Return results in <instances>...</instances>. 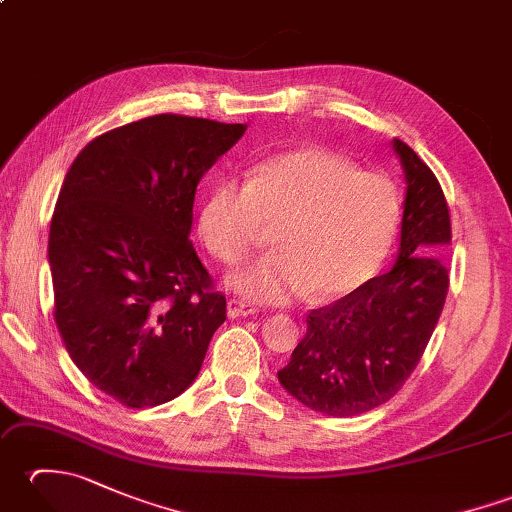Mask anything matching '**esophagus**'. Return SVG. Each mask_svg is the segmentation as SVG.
Instances as JSON below:
<instances>
[{
    "mask_svg": "<svg viewBox=\"0 0 512 512\" xmlns=\"http://www.w3.org/2000/svg\"><path fill=\"white\" fill-rule=\"evenodd\" d=\"M226 312L231 319H237V317H248V314H255L257 308L250 306V303H246L242 299H231L226 306Z\"/></svg>",
    "mask_w": 512,
    "mask_h": 512,
    "instance_id": "1",
    "label": "esophagus"
}]
</instances>
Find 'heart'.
<instances>
[{
	"label": "heart",
	"mask_w": 512,
	"mask_h": 512,
	"mask_svg": "<svg viewBox=\"0 0 512 512\" xmlns=\"http://www.w3.org/2000/svg\"><path fill=\"white\" fill-rule=\"evenodd\" d=\"M398 224L396 184L325 149L284 151L250 167L246 180H217L198 217L204 246L228 266L270 226L273 253L228 279L266 303L350 295L383 266Z\"/></svg>",
	"instance_id": "1"
}]
</instances>
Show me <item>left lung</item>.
<instances>
[{
  "instance_id": "obj_1",
  "label": "left lung",
  "mask_w": 512,
  "mask_h": 512,
  "mask_svg": "<svg viewBox=\"0 0 512 512\" xmlns=\"http://www.w3.org/2000/svg\"><path fill=\"white\" fill-rule=\"evenodd\" d=\"M407 180L398 262L350 295L308 314L279 383L325 416L350 418L394 398L427 350L449 292L451 215L438 178L394 140Z\"/></svg>"
}]
</instances>
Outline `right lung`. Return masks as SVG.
<instances>
[{"label": "right lung", "mask_w": 512, "mask_h": 512, "mask_svg": "<svg viewBox=\"0 0 512 512\" xmlns=\"http://www.w3.org/2000/svg\"><path fill=\"white\" fill-rule=\"evenodd\" d=\"M244 132L149 116L96 136L65 173L48 239L54 321L83 376L125 407L182 394L226 321L189 233L200 178Z\"/></svg>", "instance_id": "add662e5"}]
</instances>
